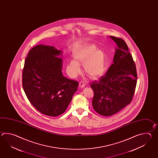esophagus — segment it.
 Segmentation results:
<instances>
[{"instance_id":"34e87169","label":"esophagus","mask_w":158,"mask_h":158,"mask_svg":"<svg viewBox=\"0 0 158 158\" xmlns=\"http://www.w3.org/2000/svg\"><path fill=\"white\" fill-rule=\"evenodd\" d=\"M79 86H80L81 88H83V87L85 86V84L84 83L83 81H81V82H80V83H79Z\"/></svg>"}]
</instances>
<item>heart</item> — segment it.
Here are the masks:
<instances>
[{
    "label": "heart",
    "instance_id": "obj_1",
    "mask_svg": "<svg viewBox=\"0 0 158 158\" xmlns=\"http://www.w3.org/2000/svg\"><path fill=\"white\" fill-rule=\"evenodd\" d=\"M74 60L69 63V69L73 75L80 72L78 64H84V70L91 78H97L104 74L107 68V56L103 51L98 50L93 44L75 47L73 50Z\"/></svg>",
    "mask_w": 158,
    "mask_h": 158
}]
</instances>
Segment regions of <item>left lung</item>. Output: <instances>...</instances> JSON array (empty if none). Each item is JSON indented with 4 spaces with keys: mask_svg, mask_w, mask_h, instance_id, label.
I'll use <instances>...</instances> for the list:
<instances>
[{
    "mask_svg": "<svg viewBox=\"0 0 158 158\" xmlns=\"http://www.w3.org/2000/svg\"><path fill=\"white\" fill-rule=\"evenodd\" d=\"M110 38L118 45L114 63L99 80L90 84L94 91L93 107L104 116L115 114L131 103L137 80L135 64L127 44L120 38Z\"/></svg>",
    "mask_w": 158,
    "mask_h": 158,
    "instance_id": "left-lung-1",
    "label": "left lung"
}]
</instances>
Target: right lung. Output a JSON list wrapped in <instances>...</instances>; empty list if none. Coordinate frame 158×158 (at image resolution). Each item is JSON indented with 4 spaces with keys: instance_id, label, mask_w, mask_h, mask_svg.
<instances>
[{
    "instance_id": "right-lung-1",
    "label": "right lung",
    "mask_w": 158,
    "mask_h": 158,
    "mask_svg": "<svg viewBox=\"0 0 158 158\" xmlns=\"http://www.w3.org/2000/svg\"><path fill=\"white\" fill-rule=\"evenodd\" d=\"M61 52L52 46L37 45L29 52L23 70V87L30 103L52 117L66 111L78 85L63 76Z\"/></svg>"
}]
</instances>
